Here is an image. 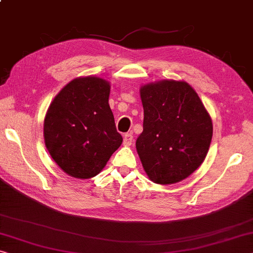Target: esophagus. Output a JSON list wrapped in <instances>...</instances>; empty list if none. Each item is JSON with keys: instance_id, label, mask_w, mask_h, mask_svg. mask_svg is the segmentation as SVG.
Here are the masks:
<instances>
[{"instance_id": "esophagus-1", "label": "esophagus", "mask_w": 253, "mask_h": 253, "mask_svg": "<svg viewBox=\"0 0 253 253\" xmlns=\"http://www.w3.org/2000/svg\"><path fill=\"white\" fill-rule=\"evenodd\" d=\"M132 142H133V135H132V133L130 132V133H126L123 137V143L126 146H131Z\"/></svg>"}]
</instances>
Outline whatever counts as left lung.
Returning a JSON list of instances; mask_svg holds the SVG:
<instances>
[{
	"label": "left lung",
	"mask_w": 253,
	"mask_h": 253,
	"mask_svg": "<svg viewBox=\"0 0 253 253\" xmlns=\"http://www.w3.org/2000/svg\"><path fill=\"white\" fill-rule=\"evenodd\" d=\"M143 131L135 142L143 169L158 184L177 183L207 156L212 122L185 81L162 80L140 88Z\"/></svg>",
	"instance_id": "obj_1"
}]
</instances>
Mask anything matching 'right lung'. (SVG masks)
Returning <instances> with one entry per match:
<instances>
[{
  "mask_svg": "<svg viewBox=\"0 0 253 253\" xmlns=\"http://www.w3.org/2000/svg\"><path fill=\"white\" fill-rule=\"evenodd\" d=\"M110 83L102 78H77L50 103L44 120L46 148L68 175L96 176L121 146L108 97Z\"/></svg>",
  "mask_w": 253,
  "mask_h": 253,
  "instance_id": "1",
  "label": "right lung"
}]
</instances>
